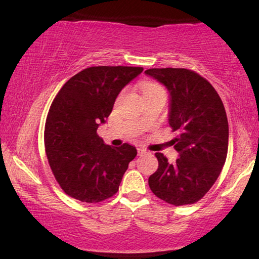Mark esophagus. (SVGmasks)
Masks as SVG:
<instances>
[{
  "label": "esophagus",
  "mask_w": 259,
  "mask_h": 259,
  "mask_svg": "<svg viewBox=\"0 0 259 259\" xmlns=\"http://www.w3.org/2000/svg\"><path fill=\"white\" fill-rule=\"evenodd\" d=\"M146 153H147V151H146V149H144V148H138V154H139V155H144V154H146Z\"/></svg>",
  "instance_id": "esophagus-1"
}]
</instances>
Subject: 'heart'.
Segmentation results:
<instances>
[{
  "instance_id": "b5f03b06",
  "label": "heart",
  "mask_w": 259,
  "mask_h": 259,
  "mask_svg": "<svg viewBox=\"0 0 259 259\" xmlns=\"http://www.w3.org/2000/svg\"><path fill=\"white\" fill-rule=\"evenodd\" d=\"M141 89H142V93H144V96L146 95H149V93H156V92H163V89L161 88L160 85H157L155 83H151V81H146L141 85Z\"/></svg>"
}]
</instances>
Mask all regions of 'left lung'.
Here are the masks:
<instances>
[{
  "instance_id": "left-lung-1",
  "label": "left lung",
  "mask_w": 259,
  "mask_h": 259,
  "mask_svg": "<svg viewBox=\"0 0 259 259\" xmlns=\"http://www.w3.org/2000/svg\"><path fill=\"white\" fill-rule=\"evenodd\" d=\"M145 73L169 93L168 122L180 137L175 163L155 153L159 167L148 179L157 197L173 205L192 204L208 193L227 159L229 126L219 93L207 79L187 69H149Z\"/></svg>"
}]
</instances>
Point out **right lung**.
<instances>
[{"label": "right lung", "mask_w": 259, "mask_h": 259, "mask_svg": "<svg viewBox=\"0 0 259 259\" xmlns=\"http://www.w3.org/2000/svg\"><path fill=\"white\" fill-rule=\"evenodd\" d=\"M142 70L88 67L70 78L52 102L44 144L52 173L69 196L97 203L118 192L137 148L130 144L108 146L97 130L106 122L121 90Z\"/></svg>", "instance_id": "1"}]
</instances>
